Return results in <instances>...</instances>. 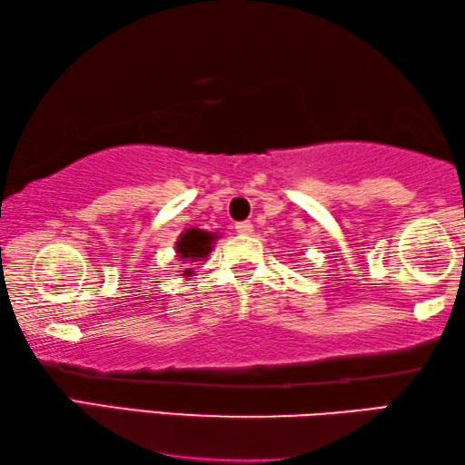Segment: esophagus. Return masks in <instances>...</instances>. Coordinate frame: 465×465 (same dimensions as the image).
Segmentation results:
<instances>
[{"label":"esophagus","mask_w":465,"mask_h":465,"mask_svg":"<svg viewBox=\"0 0 465 465\" xmlns=\"http://www.w3.org/2000/svg\"><path fill=\"white\" fill-rule=\"evenodd\" d=\"M234 228H237L239 234H251V232H253V224H251V223H239Z\"/></svg>","instance_id":"34e87169"}]
</instances>
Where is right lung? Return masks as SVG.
Returning <instances> with one entry per match:
<instances>
[{"label": "right lung", "mask_w": 465, "mask_h": 465, "mask_svg": "<svg viewBox=\"0 0 465 465\" xmlns=\"http://www.w3.org/2000/svg\"><path fill=\"white\" fill-rule=\"evenodd\" d=\"M220 237V232H208L203 228H187L179 234L177 242H174V253H177L179 262L183 263H193L205 260L210 255L214 241ZM181 276L192 278L193 268H185Z\"/></svg>", "instance_id": "right-lung-1"}]
</instances>
